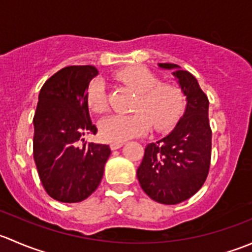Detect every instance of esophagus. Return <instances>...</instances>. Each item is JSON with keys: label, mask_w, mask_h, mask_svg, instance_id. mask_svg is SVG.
Segmentation results:
<instances>
[{"label": "esophagus", "mask_w": 252, "mask_h": 252, "mask_svg": "<svg viewBox=\"0 0 252 252\" xmlns=\"http://www.w3.org/2000/svg\"><path fill=\"white\" fill-rule=\"evenodd\" d=\"M124 145V142H112L111 144V150H118L121 149Z\"/></svg>", "instance_id": "obj_1"}]
</instances>
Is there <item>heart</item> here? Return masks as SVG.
<instances>
[{
	"instance_id": "1",
	"label": "heart",
	"mask_w": 252,
	"mask_h": 252,
	"mask_svg": "<svg viewBox=\"0 0 252 252\" xmlns=\"http://www.w3.org/2000/svg\"><path fill=\"white\" fill-rule=\"evenodd\" d=\"M116 79L126 84L138 98L134 105L136 113L129 116L112 114L100 123L101 138L108 142H123L146 134L151 124L156 131H167L179 121L185 108V95L174 84L159 83V79L142 65L124 68ZM88 106L95 113L107 110L106 84L96 79L89 85Z\"/></svg>"
}]
</instances>
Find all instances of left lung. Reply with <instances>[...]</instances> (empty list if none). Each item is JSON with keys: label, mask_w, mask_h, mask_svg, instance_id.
<instances>
[{"label": "left lung", "mask_w": 252, "mask_h": 252, "mask_svg": "<svg viewBox=\"0 0 252 252\" xmlns=\"http://www.w3.org/2000/svg\"><path fill=\"white\" fill-rule=\"evenodd\" d=\"M158 67L173 69L187 97V108L168 135L145 147L136 175L141 189L154 201L175 205L196 194L210 171L208 98L191 73L173 63H158Z\"/></svg>", "instance_id": "8db88e82"}]
</instances>
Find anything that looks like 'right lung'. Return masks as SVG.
<instances>
[{
  "mask_svg": "<svg viewBox=\"0 0 252 252\" xmlns=\"http://www.w3.org/2000/svg\"><path fill=\"white\" fill-rule=\"evenodd\" d=\"M97 74L94 65H70L40 90L32 121L34 161L42 187L60 202L88 199L100 185L111 155L108 145L86 144L83 139L97 133L86 100L89 84Z\"/></svg>",
  "mask_w": 252,
  "mask_h": 252,
  "instance_id": "1",
  "label": "right lung"
}]
</instances>
